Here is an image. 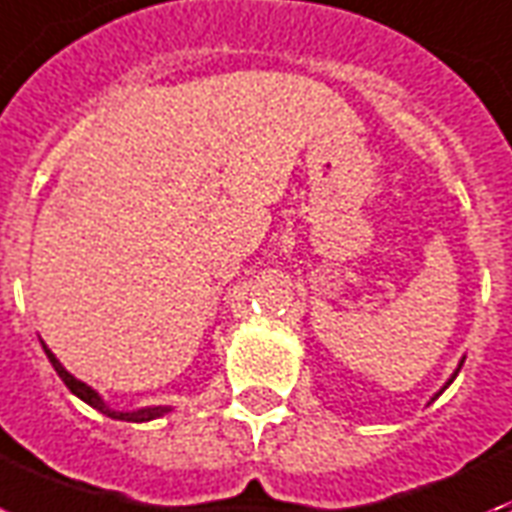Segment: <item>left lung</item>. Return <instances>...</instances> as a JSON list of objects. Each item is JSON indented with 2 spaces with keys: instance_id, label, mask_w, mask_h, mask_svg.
<instances>
[{
  "instance_id": "left-lung-1",
  "label": "left lung",
  "mask_w": 512,
  "mask_h": 512,
  "mask_svg": "<svg viewBox=\"0 0 512 512\" xmlns=\"http://www.w3.org/2000/svg\"><path fill=\"white\" fill-rule=\"evenodd\" d=\"M462 362H464V360H459V365H456V370H454V373H451V378H448V381H446V384H443V389H440V392H438V395H435V397H432V400H438V397H440V395H443V392H446V389H448V386H451V381H454V378H456V373H459V370H462Z\"/></svg>"
}]
</instances>
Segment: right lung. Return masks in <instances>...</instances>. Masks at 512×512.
Instances as JSON below:
<instances>
[{
  "label": "right lung",
  "mask_w": 512,
  "mask_h": 512,
  "mask_svg": "<svg viewBox=\"0 0 512 512\" xmlns=\"http://www.w3.org/2000/svg\"><path fill=\"white\" fill-rule=\"evenodd\" d=\"M42 343V349H45V354H48V360L50 365L56 368L58 378L64 381L66 389L72 392L74 397H80L83 403H88L91 408H96L99 413H104V416H109V419H117V421H152V419H161V416H166V413H171V405H144V408H136V411H115V408H109L107 403H104V397L93 389V386H88L85 381H80V378H74L69 370L58 362V357L53 354V351L45 346V341H39Z\"/></svg>",
  "instance_id": "right-lung-1"
}]
</instances>
